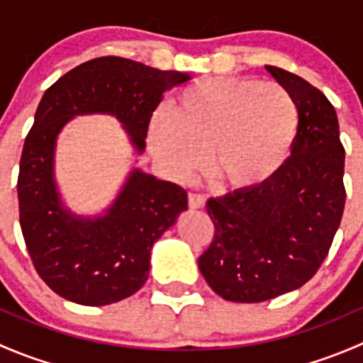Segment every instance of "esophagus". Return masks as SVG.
Wrapping results in <instances>:
<instances>
[{"label": "esophagus", "mask_w": 363, "mask_h": 363, "mask_svg": "<svg viewBox=\"0 0 363 363\" xmlns=\"http://www.w3.org/2000/svg\"><path fill=\"white\" fill-rule=\"evenodd\" d=\"M188 202L191 208H203L205 207V199L202 195H196V193H189Z\"/></svg>", "instance_id": "1"}]
</instances>
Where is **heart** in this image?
<instances>
[{
    "label": "heart",
    "mask_w": 363,
    "mask_h": 363,
    "mask_svg": "<svg viewBox=\"0 0 363 363\" xmlns=\"http://www.w3.org/2000/svg\"><path fill=\"white\" fill-rule=\"evenodd\" d=\"M298 131V108L284 87L250 77H211L184 87L174 111L161 108L147 128L160 168L186 179L203 167L225 189L251 193L286 164Z\"/></svg>",
    "instance_id": "b5f03b06"
}]
</instances>
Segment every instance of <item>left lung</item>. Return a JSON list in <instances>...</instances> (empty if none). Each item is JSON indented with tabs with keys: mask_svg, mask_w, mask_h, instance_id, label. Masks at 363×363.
<instances>
[{
	"mask_svg": "<svg viewBox=\"0 0 363 363\" xmlns=\"http://www.w3.org/2000/svg\"><path fill=\"white\" fill-rule=\"evenodd\" d=\"M265 69L295 100L298 131L269 184L207 202L216 233L199 269L230 302H265L306 284L327 258L346 202L335 108L302 77Z\"/></svg>",
	"mask_w": 363,
	"mask_h": 363,
	"instance_id": "obj_1",
	"label": "left lung"
}]
</instances>
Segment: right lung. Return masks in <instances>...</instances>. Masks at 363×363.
Masks as SVG:
<instances>
[{
	"label": "right lung",
	"instance_id": "right-lung-1",
	"mask_svg": "<svg viewBox=\"0 0 363 363\" xmlns=\"http://www.w3.org/2000/svg\"><path fill=\"white\" fill-rule=\"evenodd\" d=\"M191 79L117 56L69 69L40 100L21 156L17 196L21 228L47 286L80 306H108L137 294L149 277L156 240L188 211V193L137 167L149 121L167 91ZM116 116L135 160L113 202L96 215H77L55 179L60 131L79 115Z\"/></svg>",
	"mask_w": 363,
	"mask_h": 363
}]
</instances>
